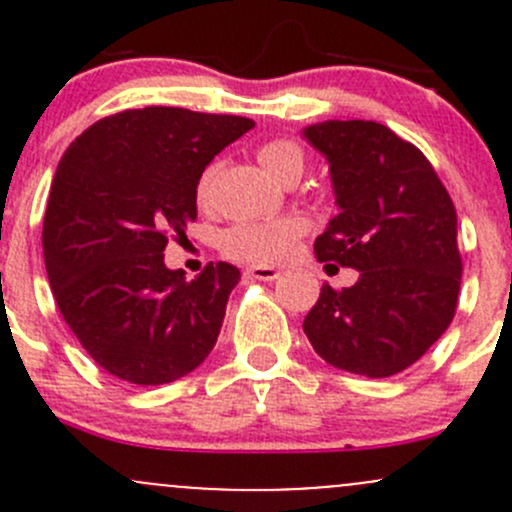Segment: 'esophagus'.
<instances>
[{"instance_id":"esophagus-1","label":"esophagus","mask_w":512,"mask_h":512,"mask_svg":"<svg viewBox=\"0 0 512 512\" xmlns=\"http://www.w3.org/2000/svg\"><path fill=\"white\" fill-rule=\"evenodd\" d=\"M245 272L250 277H255V280H262V282H272L280 277V272H277L275 267H267V265H252V267H247Z\"/></svg>"}]
</instances>
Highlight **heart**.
I'll return each mask as SVG.
<instances>
[{
	"label": "heart",
	"mask_w": 512,
	"mask_h": 512,
	"mask_svg": "<svg viewBox=\"0 0 512 512\" xmlns=\"http://www.w3.org/2000/svg\"><path fill=\"white\" fill-rule=\"evenodd\" d=\"M257 160L272 178L287 180L299 178L304 168V153L297 143L277 138V141L265 143L257 151ZM218 163H210L200 173L198 185H195V198L203 208L213 203L215 178H218ZM307 232V220L299 215H287L277 220H257V223H237L227 227L223 235V252L230 260L250 262V265H272V262L285 260L294 250L299 240Z\"/></svg>",
	"instance_id": "b5f03b06"
}]
</instances>
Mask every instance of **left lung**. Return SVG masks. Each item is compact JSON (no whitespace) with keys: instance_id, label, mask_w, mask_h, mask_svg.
Wrapping results in <instances>:
<instances>
[{"instance_id":"left-lung-1","label":"left lung","mask_w":512,"mask_h":512,"mask_svg":"<svg viewBox=\"0 0 512 512\" xmlns=\"http://www.w3.org/2000/svg\"><path fill=\"white\" fill-rule=\"evenodd\" d=\"M304 138L327 156L339 205L314 255L359 270L352 287H322L304 334L337 369L394 376L456 314L463 262L453 200L414 143L381 123L324 121Z\"/></svg>"}]
</instances>
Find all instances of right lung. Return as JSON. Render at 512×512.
I'll return each mask as SVG.
<instances>
[{"instance_id":"obj_1","label":"right lung","mask_w":512,"mask_h":512,"mask_svg":"<svg viewBox=\"0 0 512 512\" xmlns=\"http://www.w3.org/2000/svg\"><path fill=\"white\" fill-rule=\"evenodd\" d=\"M255 121L188 108H128L86 128L59 160L44 262L59 312L91 359L138 386L170 384L218 342L240 270H168V237L198 218L195 185Z\"/></svg>"}]
</instances>
